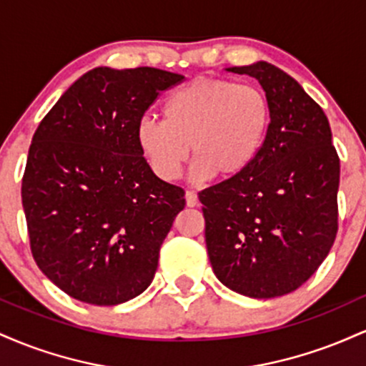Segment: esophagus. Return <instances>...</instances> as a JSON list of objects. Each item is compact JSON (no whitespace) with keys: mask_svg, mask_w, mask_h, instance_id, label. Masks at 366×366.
I'll return each instance as SVG.
<instances>
[{"mask_svg":"<svg viewBox=\"0 0 366 366\" xmlns=\"http://www.w3.org/2000/svg\"><path fill=\"white\" fill-rule=\"evenodd\" d=\"M186 204L189 208H194L197 204V194L194 191H187L186 192Z\"/></svg>","mask_w":366,"mask_h":366,"instance_id":"34e87169","label":"esophagus"}]
</instances>
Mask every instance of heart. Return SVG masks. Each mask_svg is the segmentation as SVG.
I'll return each mask as SVG.
<instances>
[{
	"mask_svg": "<svg viewBox=\"0 0 366 366\" xmlns=\"http://www.w3.org/2000/svg\"><path fill=\"white\" fill-rule=\"evenodd\" d=\"M272 108L253 84L229 79H196L163 103V120L137 122L136 141L151 170L163 180L180 175L189 153L196 179H236L262 151Z\"/></svg>",
	"mask_w": 366,
	"mask_h": 366,
	"instance_id": "b5f03b06",
	"label": "heart"
}]
</instances>
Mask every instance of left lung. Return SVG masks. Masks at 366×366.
Listing matches in <instances>:
<instances>
[{
  "mask_svg": "<svg viewBox=\"0 0 366 366\" xmlns=\"http://www.w3.org/2000/svg\"><path fill=\"white\" fill-rule=\"evenodd\" d=\"M225 70L259 82L272 120L253 165L199 192L204 239L225 287L270 300L303 285L334 244L339 157L325 113L291 75L267 61Z\"/></svg>",
  "mask_w": 366,
  "mask_h": 366,
  "instance_id": "1",
  "label": "left lung"
}]
</instances>
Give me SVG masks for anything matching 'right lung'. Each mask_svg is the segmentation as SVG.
Returning a JSON list of instances; mask_svg holds the SVG:
<instances>
[{
    "mask_svg": "<svg viewBox=\"0 0 366 366\" xmlns=\"http://www.w3.org/2000/svg\"><path fill=\"white\" fill-rule=\"evenodd\" d=\"M182 79L153 66H96L63 92L32 137L22 179L32 256L74 300L120 305L153 282L186 199L151 170L136 127Z\"/></svg>",
    "mask_w": 366,
    "mask_h": 366,
    "instance_id": "right-lung-1",
    "label": "right lung"
}]
</instances>
